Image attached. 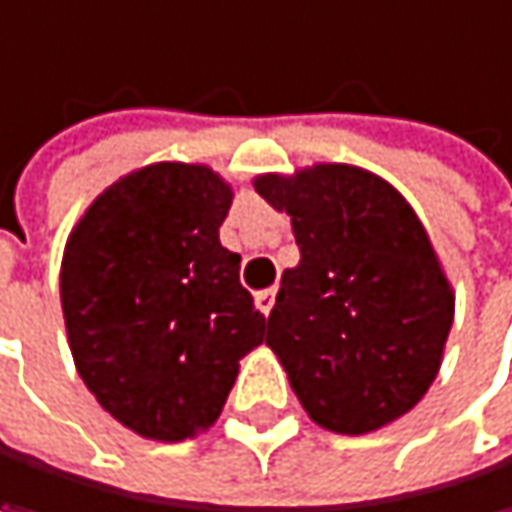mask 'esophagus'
Here are the masks:
<instances>
[{"label":"esophagus","instance_id":"obj_1","mask_svg":"<svg viewBox=\"0 0 512 512\" xmlns=\"http://www.w3.org/2000/svg\"><path fill=\"white\" fill-rule=\"evenodd\" d=\"M274 298H277V292H274V289H265V292H259V295H256V307H259L265 316H271V310H274Z\"/></svg>","mask_w":512,"mask_h":512}]
</instances>
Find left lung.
Returning a JSON list of instances; mask_svg holds the SVG:
<instances>
[{"label": "left lung", "instance_id": "left-lung-1", "mask_svg": "<svg viewBox=\"0 0 512 512\" xmlns=\"http://www.w3.org/2000/svg\"><path fill=\"white\" fill-rule=\"evenodd\" d=\"M286 211L301 262L283 271L265 346L322 429L367 435L435 382L456 295L405 196L352 163L253 178Z\"/></svg>", "mask_w": 512, "mask_h": 512}]
</instances>
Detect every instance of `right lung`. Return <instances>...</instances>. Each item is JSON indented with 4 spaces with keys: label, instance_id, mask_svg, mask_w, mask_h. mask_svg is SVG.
<instances>
[{
    "label": "right lung",
    "instance_id": "obj_1",
    "mask_svg": "<svg viewBox=\"0 0 512 512\" xmlns=\"http://www.w3.org/2000/svg\"><path fill=\"white\" fill-rule=\"evenodd\" d=\"M232 184L160 160L113 181L68 235L59 295L83 384L125 429L184 441L211 429L265 316L220 244Z\"/></svg>",
    "mask_w": 512,
    "mask_h": 512
}]
</instances>
